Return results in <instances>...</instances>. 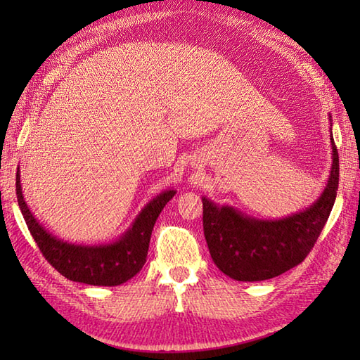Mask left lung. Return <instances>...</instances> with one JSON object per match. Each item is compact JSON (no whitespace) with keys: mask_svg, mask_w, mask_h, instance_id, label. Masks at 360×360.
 I'll list each match as a JSON object with an SVG mask.
<instances>
[{"mask_svg":"<svg viewBox=\"0 0 360 360\" xmlns=\"http://www.w3.org/2000/svg\"><path fill=\"white\" fill-rule=\"evenodd\" d=\"M330 137V178L323 193L307 210L281 219H255L202 198L204 236L221 272L238 281H262L292 269L308 257L338 195L339 153L333 133Z\"/></svg>","mask_w":360,"mask_h":360,"instance_id":"8db88e82","label":"left lung"}]
</instances>
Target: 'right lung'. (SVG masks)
Wrapping results in <instances>:
<instances>
[{
  "label": "right lung",
  "instance_id": "right-lung-1",
  "mask_svg": "<svg viewBox=\"0 0 360 360\" xmlns=\"http://www.w3.org/2000/svg\"><path fill=\"white\" fill-rule=\"evenodd\" d=\"M18 172L17 200L20 210L43 257L68 280L93 286L122 285L142 269L147 262L153 227L159 213L176 193L174 190H167L150 201L137 215L133 226L117 241L98 246H82L58 240L38 224L22 198Z\"/></svg>",
  "mask_w": 360,
  "mask_h": 360
}]
</instances>
